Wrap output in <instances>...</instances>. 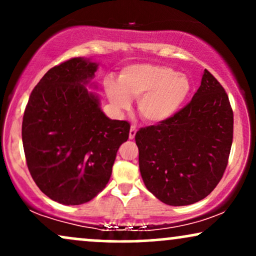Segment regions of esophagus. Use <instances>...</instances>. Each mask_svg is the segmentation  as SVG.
<instances>
[{
	"label": "esophagus",
	"mask_w": 256,
	"mask_h": 256,
	"mask_svg": "<svg viewBox=\"0 0 256 256\" xmlns=\"http://www.w3.org/2000/svg\"><path fill=\"white\" fill-rule=\"evenodd\" d=\"M136 132H137V128H134V126H131L130 132H128V138H130V140H134V136H136Z\"/></svg>",
	"instance_id": "34e87169"
}]
</instances>
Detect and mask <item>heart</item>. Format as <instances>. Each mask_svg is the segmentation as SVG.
Returning a JSON list of instances; mask_svg holds the SVG:
<instances>
[{"instance_id": "heart-1", "label": "heart", "mask_w": 256, "mask_h": 256, "mask_svg": "<svg viewBox=\"0 0 256 256\" xmlns=\"http://www.w3.org/2000/svg\"><path fill=\"white\" fill-rule=\"evenodd\" d=\"M104 89L116 110H128L130 98H137L140 118L149 124H160L178 113L189 98L192 82L171 67L137 64L124 67L116 82L107 79Z\"/></svg>"}]
</instances>
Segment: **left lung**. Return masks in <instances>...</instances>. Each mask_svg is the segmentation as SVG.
<instances>
[{"mask_svg":"<svg viewBox=\"0 0 256 256\" xmlns=\"http://www.w3.org/2000/svg\"><path fill=\"white\" fill-rule=\"evenodd\" d=\"M234 113L224 88L204 70L190 104L165 122L137 131L146 189L170 206H188L213 192L224 174Z\"/></svg>","mask_w":256,"mask_h":256,"instance_id":"obj_1","label":"left lung"}]
</instances>
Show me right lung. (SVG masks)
<instances>
[{
    "label": "right lung",
    "instance_id": "obj_1",
    "mask_svg": "<svg viewBox=\"0 0 256 256\" xmlns=\"http://www.w3.org/2000/svg\"><path fill=\"white\" fill-rule=\"evenodd\" d=\"M98 64L74 58L49 70L32 90L22 118V146L34 183L52 201L82 204L104 189L130 124L112 120L86 86Z\"/></svg>",
    "mask_w": 256,
    "mask_h": 256
}]
</instances>
